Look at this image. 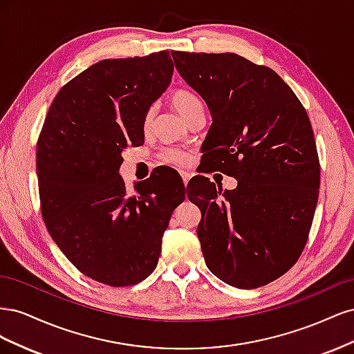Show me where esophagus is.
Masks as SVG:
<instances>
[{"instance_id": "obj_1", "label": "esophagus", "mask_w": 354, "mask_h": 354, "mask_svg": "<svg viewBox=\"0 0 354 354\" xmlns=\"http://www.w3.org/2000/svg\"><path fill=\"white\" fill-rule=\"evenodd\" d=\"M181 178H183V183H185V186L187 187V183H189V180H190V174L189 173H181Z\"/></svg>"}]
</instances>
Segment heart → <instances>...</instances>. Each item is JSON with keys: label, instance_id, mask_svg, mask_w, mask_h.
Masks as SVG:
<instances>
[{"label": "heart", "instance_id": "heart-1", "mask_svg": "<svg viewBox=\"0 0 354 354\" xmlns=\"http://www.w3.org/2000/svg\"><path fill=\"white\" fill-rule=\"evenodd\" d=\"M171 104H173V108L180 113V116L183 118L185 121H187L192 115L205 111V108H203V102L199 95L195 91L185 90V88L176 90L173 94H171ZM149 118H151V112L147 113L146 121H149ZM164 159L167 162L177 164V165H185L187 162L186 153L177 151V149H168V151L164 153Z\"/></svg>", "mask_w": 354, "mask_h": 354}]
</instances>
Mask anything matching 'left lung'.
Masks as SVG:
<instances>
[{
    "mask_svg": "<svg viewBox=\"0 0 354 354\" xmlns=\"http://www.w3.org/2000/svg\"><path fill=\"white\" fill-rule=\"evenodd\" d=\"M171 56L212 116L203 156L238 180L233 190L203 176L192 183L204 198L192 195L207 267L234 288L270 283L297 263L315 217L320 165L307 112L273 69L234 53Z\"/></svg>",
    "mask_w": 354,
    "mask_h": 354,
    "instance_id": "obj_1",
    "label": "left lung"
}]
</instances>
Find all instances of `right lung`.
Returning <instances> with one entry per match:
<instances>
[{"mask_svg":"<svg viewBox=\"0 0 354 354\" xmlns=\"http://www.w3.org/2000/svg\"><path fill=\"white\" fill-rule=\"evenodd\" d=\"M173 71L165 50L94 63L63 85L42 125V218L66 259L104 285H136L156 269L171 214L186 198L159 185L167 169L138 181L134 194L120 176L124 149L145 143L147 111Z\"/></svg>","mask_w":354,"mask_h":354,"instance_id":"add662e5","label":"right lung"}]
</instances>
